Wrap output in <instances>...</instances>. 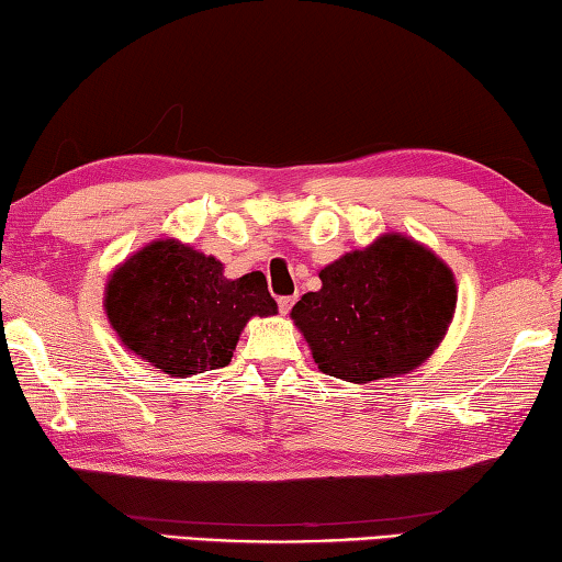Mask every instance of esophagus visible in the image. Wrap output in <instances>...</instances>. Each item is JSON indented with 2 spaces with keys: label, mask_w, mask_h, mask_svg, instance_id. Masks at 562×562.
<instances>
[{
  "label": "esophagus",
  "mask_w": 562,
  "mask_h": 562,
  "mask_svg": "<svg viewBox=\"0 0 562 562\" xmlns=\"http://www.w3.org/2000/svg\"><path fill=\"white\" fill-rule=\"evenodd\" d=\"M293 303H296V296H281L279 299V311L283 313V316H289V311L293 308Z\"/></svg>",
  "instance_id": "esophagus-1"
}]
</instances>
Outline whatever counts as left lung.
Returning a JSON list of instances; mask_svg holds the SVG:
<instances>
[{
	"mask_svg": "<svg viewBox=\"0 0 562 562\" xmlns=\"http://www.w3.org/2000/svg\"><path fill=\"white\" fill-rule=\"evenodd\" d=\"M318 276L321 289L303 293L291 321L318 370L352 385L417 370L457 311L454 271L397 232L342 254Z\"/></svg>",
	"mask_w": 562,
	"mask_h": 562,
	"instance_id": "left-lung-1",
	"label": "left lung"
}]
</instances>
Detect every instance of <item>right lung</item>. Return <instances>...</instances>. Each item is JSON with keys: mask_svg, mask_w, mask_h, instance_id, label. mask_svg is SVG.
Wrapping results in <instances>:
<instances>
[{"mask_svg": "<svg viewBox=\"0 0 562 562\" xmlns=\"http://www.w3.org/2000/svg\"><path fill=\"white\" fill-rule=\"evenodd\" d=\"M103 308L117 340L170 378L229 366L246 323L279 313L261 271L226 279L220 259L172 236L115 266Z\"/></svg>", "mask_w": 562, "mask_h": 562, "instance_id": "1", "label": "right lung"}]
</instances>
